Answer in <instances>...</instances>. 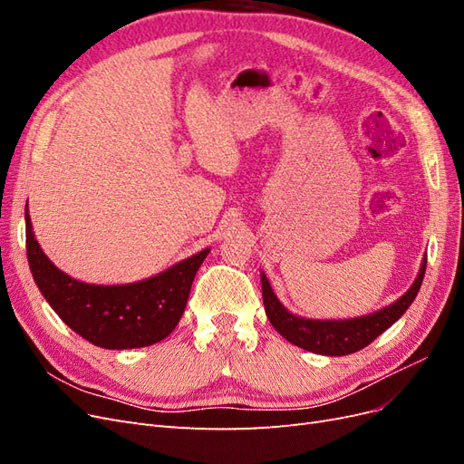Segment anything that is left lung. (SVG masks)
<instances>
[{"label":"left lung","mask_w":464,"mask_h":464,"mask_svg":"<svg viewBox=\"0 0 464 464\" xmlns=\"http://www.w3.org/2000/svg\"><path fill=\"white\" fill-rule=\"evenodd\" d=\"M424 273L426 257L422 259V265H420V271L412 286L406 290L399 300L373 314L350 319H307L288 312L276 298L275 290L269 285V278H266L265 273H261L265 314L269 317L271 325L283 334L288 343L307 350V353H315L323 356H346L366 348L379 334L387 331L392 323L401 319V315L409 310L411 304L414 302L420 286H422Z\"/></svg>","instance_id":"left-lung-1"}]
</instances>
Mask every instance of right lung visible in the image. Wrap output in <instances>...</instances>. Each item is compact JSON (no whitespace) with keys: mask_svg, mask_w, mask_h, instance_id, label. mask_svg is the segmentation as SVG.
Wrapping results in <instances>:
<instances>
[{"mask_svg":"<svg viewBox=\"0 0 464 464\" xmlns=\"http://www.w3.org/2000/svg\"><path fill=\"white\" fill-rule=\"evenodd\" d=\"M26 257L34 283L67 327L108 348H143L170 334L186 310L195 273L208 247L166 271L128 285H91L58 269L42 251L24 208Z\"/></svg>","mask_w":464,"mask_h":464,"instance_id":"1","label":"right lung"}]
</instances>
